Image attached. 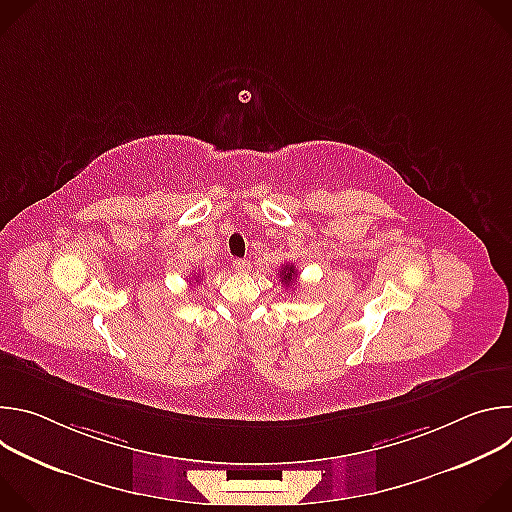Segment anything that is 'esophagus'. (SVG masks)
I'll list each match as a JSON object with an SVG mask.
<instances>
[{"label":"esophagus","instance_id":"1","mask_svg":"<svg viewBox=\"0 0 512 512\" xmlns=\"http://www.w3.org/2000/svg\"><path fill=\"white\" fill-rule=\"evenodd\" d=\"M233 267H235V271H239V273H247V271L251 269V261H247V259H235V261H233Z\"/></svg>","mask_w":512,"mask_h":512}]
</instances>
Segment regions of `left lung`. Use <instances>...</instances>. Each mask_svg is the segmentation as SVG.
I'll return each mask as SVG.
<instances>
[{
  "label": "left lung",
  "instance_id": "8db88e82",
  "mask_svg": "<svg viewBox=\"0 0 512 512\" xmlns=\"http://www.w3.org/2000/svg\"><path fill=\"white\" fill-rule=\"evenodd\" d=\"M279 277H281V283H285V287H289V283H294V279H298V271H296L294 265L283 263L281 271H279Z\"/></svg>",
  "mask_w": 512,
  "mask_h": 512
}]
</instances>
